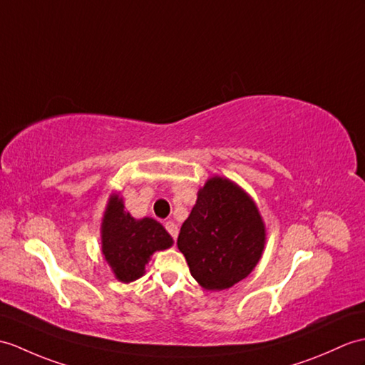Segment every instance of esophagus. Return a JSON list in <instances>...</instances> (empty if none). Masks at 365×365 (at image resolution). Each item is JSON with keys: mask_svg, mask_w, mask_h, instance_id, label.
<instances>
[{"mask_svg": "<svg viewBox=\"0 0 365 365\" xmlns=\"http://www.w3.org/2000/svg\"><path fill=\"white\" fill-rule=\"evenodd\" d=\"M165 227H166V230L169 232V235H171L174 240H177V236H179V227H177V224L174 221H166Z\"/></svg>", "mask_w": 365, "mask_h": 365, "instance_id": "34e87169", "label": "esophagus"}]
</instances>
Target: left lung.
I'll list each match as a JSON object with an SVG mask.
<instances>
[{
  "instance_id": "obj_1",
  "label": "left lung",
  "mask_w": 365,
  "mask_h": 365,
  "mask_svg": "<svg viewBox=\"0 0 365 365\" xmlns=\"http://www.w3.org/2000/svg\"><path fill=\"white\" fill-rule=\"evenodd\" d=\"M266 224L250 194L227 177H210L197 191L177 247L192 278L207 291L240 283L259 262Z\"/></svg>"
}]
</instances>
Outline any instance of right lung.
I'll return each instance as SVG.
<instances>
[{
  "mask_svg": "<svg viewBox=\"0 0 365 365\" xmlns=\"http://www.w3.org/2000/svg\"><path fill=\"white\" fill-rule=\"evenodd\" d=\"M174 244L165 227L152 217L135 219L120 194H110L101 222V250L118 282L132 283L146 274L155 252Z\"/></svg>",
  "mask_w": 365,
  "mask_h": 365,
  "instance_id": "obj_1",
  "label": "right lung"
}]
</instances>
